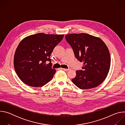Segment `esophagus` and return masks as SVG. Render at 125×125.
<instances>
[{"label": "esophagus", "instance_id": "1", "mask_svg": "<svg viewBox=\"0 0 125 125\" xmlns=\"http://www.w3.org/2000/svg\"><path fill=\"white\" fill-rule=\"evenodd\" d=\"M60 70H64L65 71H69L70 69H64V68H60Z\"/></svg>", "mask_w": 125, "mask_h": 125}]
</instances>
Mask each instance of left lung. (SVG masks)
<instances>
[{
    "label": "left lung",
    "mask_w": 125,
    "mask_h": 125,
    "mask_svg": "<svg viewBox=\"0 0 125 125\" xmlns=\"http://www.w3.org/2000/svg\"><path fill=\"white\" fill-rule=\"evenodd\" d=\"M76 58L83 62V70L76 71L72 82L79 88L87 90L100 84L107 76L110 67V55L106 45L99 38L89 34L66 35Z\"/></svg>",
    "instance_id": "obj_1"
}]
</instances>
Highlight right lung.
<instances>
[{
	"instance_id": "1",
	"label": "right lung",
	"mask_w": 125,
	"mask_h": 125,
	"mask_svg": "<svg viewBox=\"0 0 125 125\" xmlns=\"http://www.w3.org/2000/svg\"><path fill=\"white\" fill-rule=\"evenodd\" d=\"M64 35L39 33L21 41L15 53L14 66L23 83L31 86L39 87L52 79L56 70L52 68L50 55ZM48 61L50 63L47 64Z\"/></svg>"
}]
</instances>
